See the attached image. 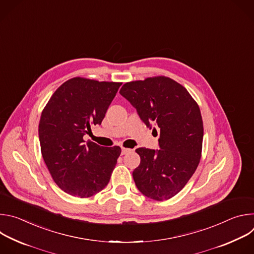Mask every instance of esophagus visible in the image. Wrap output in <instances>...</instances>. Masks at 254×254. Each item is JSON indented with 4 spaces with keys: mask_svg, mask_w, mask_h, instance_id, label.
I'll list each match as a JSON object with an SVG mask.
<instances>
[{
    "mask_svg": "<svg viewBox=\"0 0 254 254\" xmlns=\"http://www.w3.org/2000/svg\"><path fill=\"white\" fill-rule=\"evenodd\" d=\"M131 150H129V149H127V148H123L122 149V155H126V154H127V153H129Z\"/></svg>",
    "mask_w": 254,
    "mask_h": 254,
    "instance_id": "34e87169",
    "label": "esophagus"
}]
</instances>
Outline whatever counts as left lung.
Instances as JSON below:
<instances>
[{
	"instance_id": "left-lung-1",
	"label": "left lung",
	"mask_w": 254,
	"mask_h": 254,
	"mask_svg": "<svg viewBox=\"0 0 254 254\" xmlns=\"http://www.w3.org/2000/svg\"><path fill=\"white\" fill-rule=\"evenodd\" d=\"M120 93L147 127L160 128V150H135L140 157L132 172L135 186L151 199L168 200L185 187L199 165L204 133L200 108L184 86L166 76L127 82Z\"/></svg>"
}]
</instances>
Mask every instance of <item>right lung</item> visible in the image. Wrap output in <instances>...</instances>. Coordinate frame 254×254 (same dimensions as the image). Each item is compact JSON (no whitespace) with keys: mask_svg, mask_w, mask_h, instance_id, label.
Listing matches in <instances>:
<instances>
[{"mask_svg":"<svg viewBox=\"0 0 254 254\" xmlns=\"http://www.w3.org/2000/svg\"><path fill=\"white\" fill-rule=\"evenodd\" d=\"M121 82L74 77L65 81L44 107L39 139L44 162L65 193L88 198L110 182L122 150L103 148L83 135L100 125Z\"/></svg>","mask_w":254,"mask_h":254,"instance_id":"1","label":"right lung"}]
</instances>
